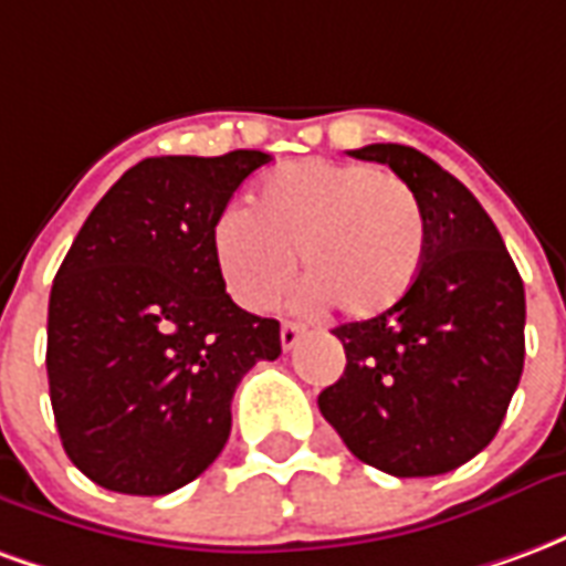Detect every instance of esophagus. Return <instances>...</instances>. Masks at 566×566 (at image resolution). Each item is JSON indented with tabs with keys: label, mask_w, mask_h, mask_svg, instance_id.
I'll use <instances>...</instances> for the list:
<instances>
[{
	"label": "esophagus",
	"mask_w": 566,
	"mask_h": 566,
	"mask_svg": "<svg viewBox=\"0 0 566 566\" xmlns=\"http://www.w3.org/2000/svg\"><path fill=\"white\" fill-rule=\"evenodd\" d=\"M306 333L303 324H296V321H284L282 324V348L284 352H291L296 343H300V336Z\"/></svg>",
	"instance_id": "esophagus-1"
}]
</instances>
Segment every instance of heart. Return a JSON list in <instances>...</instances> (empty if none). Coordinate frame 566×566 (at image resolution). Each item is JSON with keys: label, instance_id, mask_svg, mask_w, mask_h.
Here are the masks:
<instances>
[{"label": "heart", "instance_id": "obj_1", "mask_svg": "<svg viewBox=\"0 0 566 566\" xmlns=\"http://www.w3.org/2000/svg\"><path fill=\"white\" fill-rule=\"evenodd\" d=\"M211 258L235 303L263 312L300 266L296 306L339 303L369 318L400 303L424 258V218L400 175L364 163L296 160L272 172L254 209L227 206L211 221Z\"/></svg>", "mask_w": 566, "mask_h": 566}]
</instances>
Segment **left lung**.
<instances>
[{
  "mask_svg": "<svg viewBox=\"0 0 566 566\" xmlns=\"http://www.w3.org/2000/svg\"><path fill=\"white\" fill-rule=\"evenodd\" d=\"M424 218V258L400 303L336 327L345 373L318 397L348 451L412 479L461 467L494 439L524 367V284L479 199L409 145H367Z\"/></svg>",
  "mask_w": 566,
  "mask_h": 566,
  "instance_id": "left-lung-1",
  "label": "left lung"
}]
</instances>
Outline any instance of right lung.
Here are the masks:
<instances>
[{
    "mask_svg": "<svg viewBox=\"0 0 566 566\" xmlns=\"http://www.w3.org/2000/svg\"><path fill=\"white\" fill-rule=\"evenodd\" d=\"M263 150L148 157L117 178L56 270L48 385L69 461L117 494L193 482L230 437L235 385L282 355L279 321L227 294L211 221Z\"/></svg>",
    "mask_w": 566,
    "mask_h": 566,
    "instance_id": "add662e5",
    "label": "right lung"
}]
</instances>
